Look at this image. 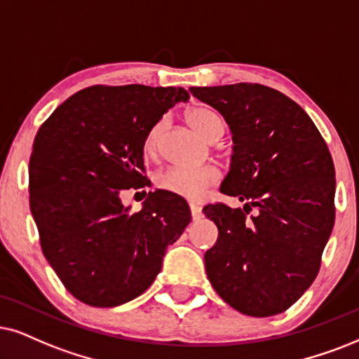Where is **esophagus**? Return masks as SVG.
<instances>
[{"mask_svg": "<svg viewBox=\"0 0 359 359\" xmlns=\"http://www.w3.org/2000/svg\"><path fill=\"white\" fill-rule=\"evenodd\" d=\"M190 213H192L194 220H198L202 217V208L198 205H195V203H190Z\"/></svg>", "mask_w": 359, "mask_h": 359, "instance_id": "1", "label": "esophagus"}]
</instances>
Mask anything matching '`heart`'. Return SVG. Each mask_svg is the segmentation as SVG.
Masks as SVG:
<instances>
[{"mask_svg": "<svg viewBox=\"0 0 359 359\" xmlns=\"http://www.w3.org/2000/svg\"><path fill=\"white\" fill-rule=\"evenodd\" d=\"M187 122L190 127L201 135L202 139L213 142L224 134L225 122L220 114L205 107H197L187 112ZM167 119L157 121L147 133L144 151L146 154H154L158 146L162 134H164ZM220 179V172L212 165L201 167H169L157 175V185L162 190L189 198L198 201L208 189Z\"/></svg>", "mask_w": 359, "mask_h": 359, "instance_id": "b5f03b06", "label": "heart"}]
</instances>
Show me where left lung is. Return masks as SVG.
<instances>
[{
	"instance_id": "left-lung-1",
	"label": "left lung",
	"mask_w": 359,
	"mask_h": 359,
	"mask_svg": "<svg viewBox=\"0 0 359 359\" xmlns=\"http://www.w3.org/2000/svg\"><path fill=\"white\" fill-rule=\"evenodd\" d=\"M189 90L229 124L233 147L220 190L245 202L203 208L219 229L205 252L207 276L243 315H278L310 288L333 230L330 151L310 116L280 90L252 83Z\"/></svg>"
}]
</instances>
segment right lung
<instances>
[{
  "label": "right lung",
  "mask_w": 359,
  "mask_h": 359,
  "mask_svg": "<svg viewBox=\"0 0 359 359\" xmlns=\"http://www.w3.org/2000/svg\"><path fill=\"white\" fill-rule=\"evenodd\" d=\"M184 88L93 86L41 126L29 158V207L44 257L67 292L90 306H119L151 287L190 208L179 195L149 192L139 212L121 201L146 185L147 133ZM149 184V182H147Z\"/></svg>",
  "instance_id": "add662e5"
}]
</instances>
